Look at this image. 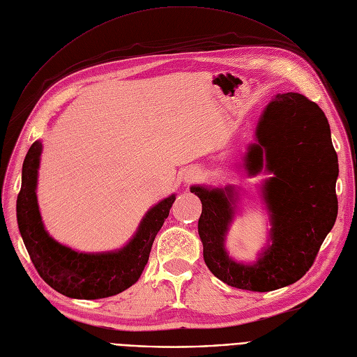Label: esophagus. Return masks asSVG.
Wrapping results in <instances>:
<instances>
[{"instance_id":"1","label":"esophagus","mask_w":357,"mask_h":357,"mask_svg":"<svg viewBox=\"0 0 357 357\" xmlns=\"http://www.w3.org/2000/svg\"><path fill=\"white\" fill-rule=\"evenodd\" d=\"M201 176H202L201 169L197 167V166H191L188 169H185V172L182 175V179H183L185 183H191V182L198 181Z\"/></svg>"}]
</instances>
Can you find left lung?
<instances>
[{
	"label": "left lung",
	"mask_w": 357,
	"mask_h": 357,
	"mask_svg": "<svg viewBox=\"0 0 357 357\" xmlns=\"http://www.w3.org/2000/svg\"><path fill=\"white\" fill-rule=\"evenodd\" d=\"M241 166L248 176L269 175L259 186L271 224L268 243L253 261L231 257L226 240L238 211V188L192 185L202 204L204 260L214 276L238 289L288 287L311 268L337 218L339 163L323 109L301 93H278L261 111Z\"/></svg>",
	"instance_id": "8db88e82"
}]
</instances>
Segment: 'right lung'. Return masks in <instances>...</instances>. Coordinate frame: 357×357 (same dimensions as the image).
<instances>
[{
	"instance_id": "1",
	"label": "right lung",
	"mask_w": 357,
	"mask_h": 357,
	"mask_svg": "<svg viewBox=\"0 0 357 357\" xmlns=\"http://www.w3.org/2000/svg\"><path fill=\"white\" fill-rule=\"evenodd\" d=\"M42 150L40 140L29 149L23 163L22 190L17 197L18 230L37 272L53 289L75 299L107 298L135 285L176 195H169L149 208L123 248L97 253L73 250L46 231L40 215L36 190Z\"/></svg>"
}]
</instances>
